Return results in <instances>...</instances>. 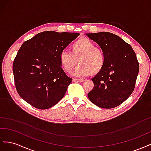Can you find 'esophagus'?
Listing matches in <instances>:
<instances>
[{
	"label": "esophagus",
	"instance_id": "obj_1",
	"mask_svg": "<svg viewBox=\"0 0 151 151\" xmlns=\"http://www.w3.org/2000/svg\"><path fill=\"white\" fill-rule=\"evenodd\" d=\"M73 81L76 82V83H82V82H84V79H73Z\"/></svg>",
	"mask_w": 151,
	"mask_h": 151
}]
</instances>
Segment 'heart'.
Here are the masks:
<instances>
[{"label":"heart","instance_id":"obj_1","mask_svg":"<svg viewBox=\"0 0 151 151\" xmlns=\"http://www.w3.org/2000/svg\"><path fill=\"white\" fill-rule=\"evenodd\" d=\"M60 63L63 69L70 72L77 63L79 66L72 72L76 77H86L101 72L106 63L103 50L96 47L90 40L83 38L73 43L70 52L63 51L60 54Z\"/></svg>","mask_w":151,"mask_h":151}]
</instances>
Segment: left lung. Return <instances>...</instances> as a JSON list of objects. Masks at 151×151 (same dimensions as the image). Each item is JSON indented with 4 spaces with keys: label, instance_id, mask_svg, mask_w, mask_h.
Instances as JSON below:
<instances>
[{
    "label": "left lung",
    "instance_id": "obj_1",
    "mask_svg": "<svg viewBox=\"0 0 151 151\" xmlns=\"http://www.w3.org/2000/svg\"><path fill=\"white\" fill-rule=\"evenodd\" d=\"M97 43L106 55L103 70L93 77V90L88 94L90 101L102 108L118 106L133 92L139 65L135 53L129 44L108 32L87 33Z\"/></svg>",
    "mask_w": 151,
    "mask_h": 151
}]
</instances>
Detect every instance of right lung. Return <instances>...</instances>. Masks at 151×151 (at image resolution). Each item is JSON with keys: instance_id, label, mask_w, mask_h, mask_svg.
<instances>
[{"instance_id": "obj_1", "label": "right lung", "mask_w": 151, "mask_h": 151, "mask_svg": "<svg viewBox=\"0 0 151 151\" xmlns=\"http://www.w3.org/2000/svg\"><path fill=\"white\" fill-rule=\"evenodd\" d=\"M79 35L43 31L22 43L12 70L16 90L25 101L45 109L63 98L72 79L62 68L59 57Z\"/></svg>"}]
</instances>
